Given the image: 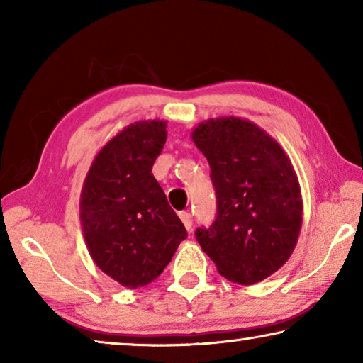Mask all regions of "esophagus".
I'll return each mask as SVG.
<instances>
[{"label":"esophagus","instance_id":"34e87169","mask_svg":"<svg viewBox=\"0 0 363 363\" xmlns=\"http://www.w3.org/2000/svg\"><path fill=\"white\" fill-rule=\"evenodd\" d=\"M179 218H181V220H182V224L186 225L187 230L192 229V214L187 213V211H181V213H179Z\"/></svg>","mask_w":363,"mask_h":363}]
</instances>
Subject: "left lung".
<instances>
[{"label": "left lung", "mask_w": 363, "mask_h": 363, "mask_svg": "<svg viewBox=\"0 0 363 363\" xmlns=\"http://www.w3.org/2000/svg\"><path fill=\"white\" fill-rule=\"evenodd\" d=\"M192 140L211 168L218 214L196 229L201 250L232 284L262 281L290 259L303 199L290 157L272 136L238 116L199 123Z\"/></svg>", "instance_id": "1"}]
</instances>
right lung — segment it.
<instances>
[{"label":"right lung","instance_id":"add662e5","mask_svg":"<svg viewBox=\"0 0 363 363\" xmlns=\"http://www.w3.org/2000/svg\"><path fill=\"white\" fill-rule=\"evenodd\" d=\"M167 121L128 125L97 152L79 195L86 247L121 286L140 288L168 266L187 230L152 174Z\"/></svg>","mask_w":363,"mask_h":363}]
</instances>
